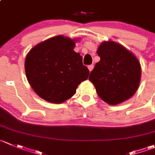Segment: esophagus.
<instances>
[{
    "label": "esophagus",
    "instance_id": "1",
    "mask_svg": "<svg viewBox=\"0 0 155 155\" xmlns=\"http://www.w3.org/2000/svg\"><path fill=\"white\" fill-rule=\"evenodd\" d=\"M93 68H94V65H89L88 67V70H89L90 72H91V70H93Z\"/></svg>",
    "mask_w": 155,
    "mask_h": 155
}]
</instances>
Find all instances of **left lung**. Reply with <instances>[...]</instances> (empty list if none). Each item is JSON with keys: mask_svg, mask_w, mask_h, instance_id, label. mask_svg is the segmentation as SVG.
<instances>
[{"mask_svg": "<svg viewBox=\"0 0 155 155\" xmlns=\"http://www.w3.org/2000/svg\"><path fill=\"white\" fill-rule=\"evenodd\" d=\"M97 54L101 60L96 63L88 79L99 97L110 105L130 99L139 88L142 73L136 55L113 41L102 42Z\"/></svg>", "mask_w": 155, "mask_h": 155, "instance_id": "1", "label": "left lung"}]
</instances>
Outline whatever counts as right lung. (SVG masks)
I'll return each instance as SVG.
<instances>
[{
    "mask_svg": "<svg viewBox=\"0 0 155 155\" xmlns=\"http://www.w3.org/2000/svg\"><path fill=\"white\" fill-rule=\"evenodd\" d=\"M79 38L64 35L36 45L25 60L27 80L35 92L51 103L61 104L75 94L78 85L88 79L89 70L74 51Z\"/></svg>",
    "mask_w": 155,
    "mask_h": 155,
    "instance_id": "right-lung-1",
    "label": "right lung"
}]
</instances>
